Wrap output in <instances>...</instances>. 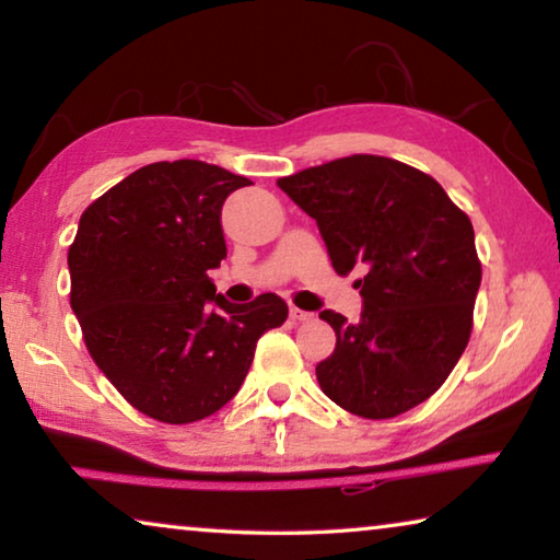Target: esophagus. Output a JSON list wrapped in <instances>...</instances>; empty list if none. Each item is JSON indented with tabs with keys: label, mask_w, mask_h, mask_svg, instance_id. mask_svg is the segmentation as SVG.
I'll list each match as a JSON object with an SVG mask.
<instances>
[{
	"label": "esophagus",
	"mask_w": 560,
	"mask_h": 560,
	"mask_svg": "<svg viewBox=\"0 0 560 560\" xmlns=\"http://www.w3.org/2000/svg\"><path fill=\"white\" fill-rule=\"evenodd\" d=\"M289 316H291L293 320H308V318H311V314H308V311H301V308H296V306H291V311H289Z\"/></svg>",
	"instance_id": "esophagus-1"
}]
</instances>
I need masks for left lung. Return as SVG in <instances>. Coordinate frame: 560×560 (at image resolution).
<instances>
[{"label":"left lung","mask_w":560,"mask_h":560,"mask_svg":"<svg viewBox=\"0 0 560 560\" xmlns=\"http://www.w3.org/2000/svg\"><path fill=\"white\" fill-rule=\"evenodd\" d=\"M314 217L334 269L363 296L358 324L324 311L334 355L316 365L320 390L365 420H387L447 381L471 336L481 261L469 217L438 179L400 160L350 155L277 183Z\"/></svg>","instance_id":"left-lung-1"}]
</instances>
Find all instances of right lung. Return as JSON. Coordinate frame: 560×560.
<instances>
[{
    "instance_id": "obj_1",
    "label": "right lung",
    "mask_w": 560,
    "mask_h": 560,
    "mask_svg": "<svg viewBox=\"0 0 560 560\" xmlns=\"http://www.w3.org/2000/svg\"><path fill=\"white\" fill-rule=\"evenodd\" d=\"M246 185L202 160L145 165L86 207L69 246L71 308L93 363L158 422L230 402L261 334L289 316L277 293L230 303L207 273L226 257L222 205Z\"/></svg>"
}]
</instances>
